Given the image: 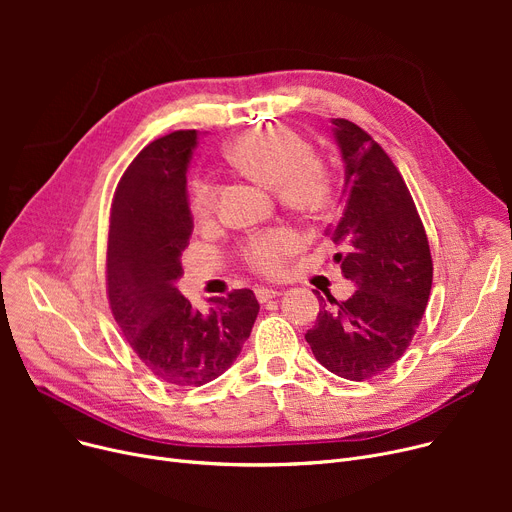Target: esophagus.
Instances as JSON below:
<instances>
[{"label": "esophagus", "mask_w": 512, "mask_h": 512, "mask_svg": "<svg viewBox=\"0 0 512 512\" xmlns=\"http://www.w3.org/2000/svg\"><path fill=\"white\" fill-rule=\"evenodd\" d=\"M280 294L282 292L276 290V288H257L255 290V297H257L259 303H267V301H272V299H278Z\"/></svg>", "instance_id": "34e87169"}]
</instances>
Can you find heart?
Wrapping results in <instances>:
<instances>
[{
  "instance_id": "b5f03b06",
  "label": "heart",
  "mask_w": 512,
  "mask_h": 512,
  "mask_svg": "<svg viewBox=\"0 0 512 512\" xmlns=\"http://www.w3.org/2000/svg\"><path fill=\"white\" fill-rule=\"evenodd\" d=\"M228 159L257 184L280 193V199L297 211L319 213L332 201L334 184L330 174L315 164L313 145L286 126L249 130L228 147ZM193 218L207 222L218 209V186L199 178L188 193ZM297 247L288 230H272L255 236L245 257L261 274H276L284 259Z\"/></svg>"
}]
</instances>
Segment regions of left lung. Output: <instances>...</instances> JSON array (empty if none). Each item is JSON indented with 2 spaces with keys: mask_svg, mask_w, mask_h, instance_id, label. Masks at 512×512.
Segmentation results:
<instances>
[{
  "mask_svg": "<svg viewBox=\"0 0 512 512\" xmlns=\"http://www.w3.org/2000/svg\"><path fill=\"white\" fill-rule=\"evenodd\" d=\"M344 166L338 222L326 232L357 290L346 301L319 297L307 330L315 359L344 380L363 382L390 369L411 344L432 290L429 242L409 188L386 151L357 124L332 120Z\"/></svg>",
  "mask_w": 512,
  "mask_h": 512,
  "instance_id": "8db88e82",
  "label": "left lung"
}]
</instances>
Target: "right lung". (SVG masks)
<instances>
[{
	"label": "right lung",
	"mask_w": 512,
	"mask_h": 512,
	"mask_svg": "<svg viewBox=\"0 0 512 512\" xmlns=\"http://www.w3.org/2000/svg\"><path fill=\"white\" fill-rule=\"evenodd\" d=\"M197 130L149 143L124 172L107 238V297L132 351L161 382L203 386L240 355L259 313L253 290L215 297L207 311L184 299L182 251L193 234L186 170Z\"/></svg>",
	"instance_id": "right-lung-1"
}]
</instances>
